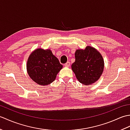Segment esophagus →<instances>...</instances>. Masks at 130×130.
Segmentation results:
<instances>
[{
    "mask_svg": "<svg viewBox=\"0 0 130 130\" xmlns=\"http://www.w3.org/2000/svg\"><path fill=\"white\" fill-rule=\"evenodd\" d=\"M70 65V62L69 61H68L67 63H65L64 64V66L65 67H69Z\"/></svg>",
    "mask_w": 130,
    "mask_h": 130,
    "instance_id": "34e87169",
    "label": "esophagus"
}]
</instances>
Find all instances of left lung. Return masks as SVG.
Masks as SVG:
<instances>
[{
    "instance_id": "1",
    "label": "left lung",
    "mask_w": 130,
    "mask_h": 130,
    "mask_svg": "<svg viewBox=\"0 0 130 130\" xmlns=\"http://www.w3.org/2000/svg\"><path fill=\"white\" fill-rule=\"evenodd\" d=\"M75 57L71 69L80 83L90 85L100 78L104 69V60L95 48L87 46L84 50H77Z\"/></svg>"
}]
</instances>
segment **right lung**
<instances>
[{
	"label": "right lung",
	"instance_id": "add662e5",
	"mask_svg": "<svg viewBox=\"0 0 130 130\" xmlns=\"http://www.w3.org/2000/svg\"><path fill=\"white\" fill-rule=\"evenodd\" d=\"M62 68V65L50 49L35 50L29 55L27 62V70L29 77L41 85H47L53 82Z\"/></svg>",
	"mask_w": 130,
	"mask_h": 130
}]
</instances>
